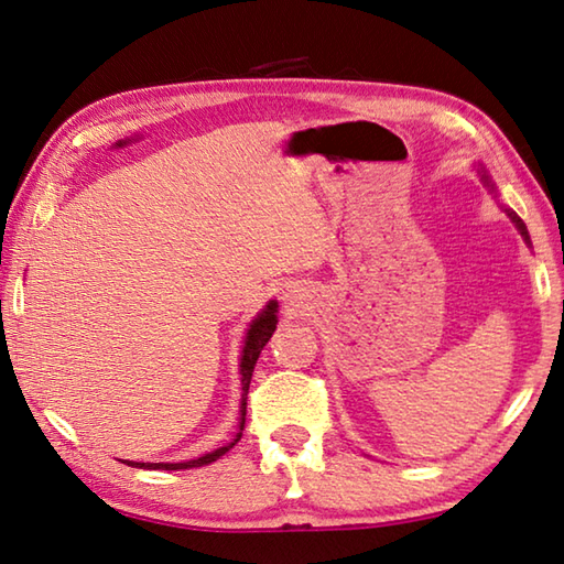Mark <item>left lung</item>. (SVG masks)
I'll return each instance as SVG.
<instances>
[{"label": "left lung", "instance_id": "obj_1", "mask_svg": "<svg viewBox=\"0 0 564 564\" xmlns=\"http://www.w3.org/2000/svg\"><path fill=\"white\" fill-rule=\"evenodd\" d=\"M509 216H511V218H513V221H516V226H519V228H521V234H523V238H525V240H528V231H525V226H523V224H521V218H516V216H513V214H511V212H509Z\"/></svg>", "mask_w": 564, "mask_h": 564}]
</instances>
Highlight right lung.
<instances>
[{"label":"right lung","instance_id":"add662e5","mask_svg":"<svg viewBox=\"0 0 564 564\" xmlns=\"http://www.w3.org/2000/svg\"><path fill=\"white\" fill-rule=\"evenodd\" d=\"M274 326H278V302H270L265 312H262L250 324L248 336H246L243 358H240V375H243V377H240V389H243V394H240V431H243V423H246V401H248L252 367H256V362L260 358V350L265 348V343L272 338ZM240 435H243V433H238L236 438H234V443L218 447V451L206 453V455H202L197 459H189V463H129V459H126V465L141 467V469H189V467H202V465L214 463V459H218V457L231 451V447L240 441Z\"/></svg>","mask_w":564,"mask_h":564}]
</instances>
